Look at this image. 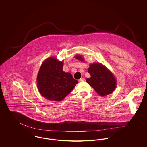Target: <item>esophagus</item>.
<instances>
[{"label": "esophagus", "mask_w": 147, "mask_h": 147, "mask_svg": "<svg viewBox=\"0 0 147 147\" xmlns=\"http://www.w3.org/2000/svg\"><path fill=\"white\" fill-rule=\"evenodd\" d=\"M85 80V79L83 78H80V79H79V82H83V81H84Z\"/></svg>", "instance_id": "obj_1"}]
</instances>
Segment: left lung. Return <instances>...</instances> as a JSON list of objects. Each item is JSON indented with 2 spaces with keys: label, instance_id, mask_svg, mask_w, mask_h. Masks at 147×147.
I'll list each match as a JSON object with an SVG mask.
<instances>
[{
  "label": "left lung",
  "instance_id": "8db88e82",
  "mask_svg": "<svg viewBox=\"0 0 147 147\" xmlns=\"http://www.w3.org/2000/svg\"><path fill=\"white\" fill-rule=\"evenodd\" d=\"M77 59L83 61L80 56H76ZM88 73L91 75L87 78L86 82L91 86L101 96L109 95L113 92L116 87V80L112 73L100 63L90 64Z\"/></svg>",
  "mask_w": 147,
  "mask_h": 147
}]
</instances>
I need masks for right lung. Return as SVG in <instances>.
Returning a JSON list of instances; mask_svg holds the SVG:
<instances>
[{
    "instance_id": "right-lung-1",
    "label": "right lung",
    "mask_w": 147,
    "mask_h": 147,
    "mask_svg": "<svg viewBox=\"0 0 147 147\" xmlns=\"http://www.w3.org/2000/svg\"><path fill=\"white\" fill-rule=\"evenodd\" d=\"M63 62L54 57L42 63L37 83L38 91L44 98L51 101H62L78 83L70 73L63 71Z\"/></svg>"
}]
</instances>
